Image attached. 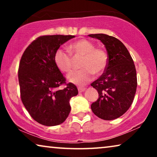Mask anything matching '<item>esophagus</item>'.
<instances>
[{
    "label": "esophagus",
    "mask_w": 157,
    "mask_h": 157,
    "mask_svg": "<svg viewBox=\"0 0 157 157\" xmlns=\"http://www.w3.org/2000/svg\"><path fill=\"white\" fill-rule=\"evenodd\" d=\"M86 90V88L84 87H78V91L79 93H81V92H83Z\"/></svg>",
    "instance_id": "34e87169"
}]
</instances>
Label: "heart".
<instances>
[{
    "label": "heart",
    "instance_id": "obj_1",
    "mask_svg": "<svg viewBox=\"0 0 157 157\" xmlns=\"http://www.w3.org/2000/svg\"><path fill=\"white\" fill-rule=\"evenodd\" d=\"M74 56H83L81 62L82 69L74 71L68 75V81L74 84L82 86L91 80L94 73L101 74L108 65L109 57L104 49L96 48L95 44L89 40L82 39L74 43L69 46ZM54 62L60 71L69 72L72 68V59L66 51L59 48L54 53Z\"/></svg>",
    "mask_w": 157,
    "mask_h": 157
}]
</instances>
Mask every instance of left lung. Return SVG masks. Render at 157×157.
I'll use <instances>...</instances> for the list:
<instances>
[{
	"instance_id": "left-lung-1",
	"label": "left lung",
	"mask_w": 157,
	"mask_h": 157,
	"mask_svg": "<svg viewBox=\"0 0 157 157\" xmlns=\"http://www.w3.org/2000/svg\"><path fill=\"white\" fill-rule=\"evenodd\" d=\"M89 36L102 42L109 57L104 73L91 84L98 93L91 110L101 119H116L126 113L134 100L137 87L136 68L127 48L117 38L103 33Z\"/></svg>"
}]
</instances>
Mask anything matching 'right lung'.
<instances>
[{
  "mask_svg": "<svg viewBox=\"0 0 157 157\" xmlns=\"http://www.w3.org/2000/svg\"><path fill=\"white\" fill-rule=\"evenodd\" d=\"M74 36H43L33 40L21 57L18 68L21 98L33 119L42 125L61 124L71 111L69 101L78 94L71 83L63 89L66 78L56 66L54 53Z\"/></svg>",
  "mask_w": 157,
  "mask_h": 157,
  "instance_id": "right-lung-1",
  "label": "right lung"
}]
</instances>
